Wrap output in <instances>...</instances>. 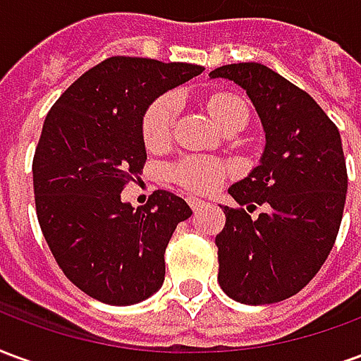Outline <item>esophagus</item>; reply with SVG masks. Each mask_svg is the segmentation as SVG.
Here are the masks:
<instances>
[{"label": "esophagus", "instance_id": "1", "mask_svg": "<svg viewBox=\"0 0 361 361\" xmlns=\"http://www.w3.org/2000/svg\"><path fill=\"white\" fill-rule=\"evenodd\" d=\"M188 204L191 207V211H201L204 207V203L201 199H197V197H188Z\"/></svg>", "mask_w": 361, "mask_h": 361}]
</instances>
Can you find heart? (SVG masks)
<instances>
[{"label":"heart","instance_id":"b5f03b06","mask_svg":"<svg viewBox=\"0 0 361 361\" xmlns=\"http://www.w3.org/2000/svg\"><path fill=\"white\" fill-rule=\"evenodd\" d=\"M207 108L222 129H232L247 123L250 110L242 98L228 92H220L209 98ZM180 100L176 94L158 96L149 104L141 119L142 141L149 150L164 149L172 137L173 121L178 118ZM172 178L181 188L195 193H211L230 176V168L224 162L207 157H188L172 166Z\"/></svg>","mask_w":361,"mask_h":361}]
</instances>
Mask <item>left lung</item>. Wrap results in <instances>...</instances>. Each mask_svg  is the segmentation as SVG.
Wrapping results in <instances>:
<instances>
[{
  "label": "left lung",
  "instance_id": "obj_1",
  "mask_svg": "<svg viewBox=\"0 0 361 361\" xmlns=\"http://www.w3.org/2000/svg\"><path fill=\"white\" fill-rule=\"evenodd\" d=\"M211 77L245 89L267 137L261 164L228 189L240 207L222 209L219 284L240 303L282 302L310 284L338 234L348 189L341 133L305 90L267 66L232 63ZM257 204L267 211L251 219Z\"/></svg>",
  "mask_w": 361,
  "mask_h": 361
}]
</instances>
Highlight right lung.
Instances as JSON below:
<instances>
[{
	"label": "right lung",
	"instance_id": "obj_1",
	"mask_svg": "<svg viewBox=\"0 0 361 361\" xmlns=\"http://www.w3.org/2000/svg\"><path fill=\"white\" fill-rule=\"evenodd\" d=\"M203 71L114 56L82 73L46 116L32 160L36 216L59 269L98 302L131 305L164 282L166 245L191 209L166 189L133 209L121 191L147 162L149 104Z\"/></svg>",
	"mask_w": 361,
	"mask_h": 361
}]
</instances>
